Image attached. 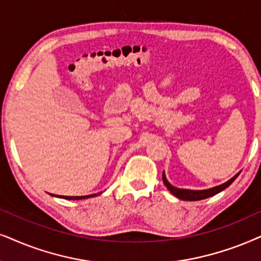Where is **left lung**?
Returning <instances> with one entry per match:
<instances>
[{"label": "left lung", "mask_w": 261, "mask_h": 261, "mask_svg": "<svg viewBox=\"0 0 261 261\" xmlns=\"http://www.w3.org/2000/svg\"><path fill=\"white\" fill-rule=\"evenodd\" d=\"M240 173H237L236 176H233L231 179L227 180L226 183L222 184V186H218V187H214V188H211V189H206V190H188V189H178V188L171 186L169 183V180L166 179V177H165V173H163V180H164V184L167 187V189H169L171 193L173 194L174 196H177L178 199L180 200H187V201H199V200H203V199H207V197H211L213 195H216V194L220 193V191H223L225 188H227L231 184L233 180L236 179L237 176H239Z\"/></svg>", "instance_id": "left-lung-1"}]
</instances>
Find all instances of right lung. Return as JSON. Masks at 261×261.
<instances>
[{
    "mask_svg": "<svg viewBox=\"0 0 261 261\" xmlns=\"http://www.w3.org/2000/svg\"><path fill=\"white\" fill-rule=\"evenodd\" d=\"M100 194L101 193L94 194V195H87V196H60V197H64V199H67V200H83V199H89V197H92V196H97L100 195Z\"/></svg>",
    "mask_w": 261,
    "mask_h": 261,
    "instance_id": "1",
    "label": "right lung"
}]
</instances>
